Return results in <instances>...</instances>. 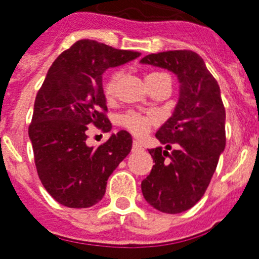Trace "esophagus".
Masks as SVG:
<instances>
[{"label": "esophagus", "instance_id": "1", "mask_svg": "<svg viewBox=\"0 0 259 259\" xmlns=\"http://www.w3.org/2000/svg\"><path fill=\"white\" fill-rule=\"evenodd\" d=\"M142 149V145L139 142H134L132 143V151H140Z\"/></svg>", "mask_w": 259, "mask_h": 259}]
</instances>
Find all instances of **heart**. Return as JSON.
<instances>
[{"mask_svg":"<svg viewBox=\"0 0 259 259\" xmlns=\"http://www.w3.org/2000/svg\"><path fill=\"white\" fill-rule=\"evenodd\" d=\"M163 75H166V74H164V72H149L148 75L145 76V82L148 83L153 79ZM117 82H119V72L116 70L107 72V75L103 79V83H102V91H103V95L107 100H111L115 96ZM155 121L156 117L152 114H142V112H136V111H128L127 114L120 117L121 127L125 128L127 131H130L138 138L144 136Z\"/></svg>","mask_w":259,"mask_h":259,"instance_id":"b5f03b06","label":"heart"}]
</instances>
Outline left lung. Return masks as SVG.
Listing matches in <instances>:
<instances>
[{"label": "left lung", "instance_id": "8db88e82", "mask_svg": "<svg viewBox=\"0 0 259 259\" xmlns=\"http://www.w3.org/2000/svg\"><path fill=\"white\" fill-rule=\"evenodd\" d=\"M142 63L175 72L180 80V98L175 112L156 132L161 147L149 149L153 163L142 181L145 201L163 213L176 214L197 204L225 149V107L220 86L197 53L163 51L145 55Z\"/></svg>", "mask_w": 259, "mask_h": 259}]
</instances>
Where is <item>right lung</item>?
Returning <instances> with one entry per match:
<instances>
[{
    "label": "right lung",
    "instance_id": "1",
    "mask_svg": "<svg viewBox=\"0 0 259 259\" xmlns=\"http://www.w3.org/2000/svg\"><path fill=\"white\" fill-rule=\"evenodd\" d=\"M140 53L80 39L49 68L34 103L29 136L45 189L68 208H90L103 198L111 173L132 148L127 131L98 147L86 144L87 125L111 131L102 74Z\"/></svg>",
    "mask_w": 259,
    "mask_h": 259
}]
</instances>
